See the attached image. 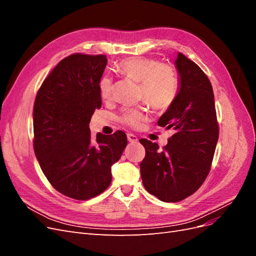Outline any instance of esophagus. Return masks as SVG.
<instances>
[{"mask_svg":"<svg viewBox=\"0 0 256 256\" xmlns=\"http://www.w3.org/2000/svg\"><path fill=\"white\" fill-rule=\"evenodd\" d=\"M127 138H128V141L131 142V143H136V142L138 141V136H134V134H127Z\"/></svg>","mask_w":256,"mask_h":256,"instance_id":"1","label":"esophagus"}]
</instances>
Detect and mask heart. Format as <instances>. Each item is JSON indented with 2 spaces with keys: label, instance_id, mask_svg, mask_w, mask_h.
Instances as JSON below:
<instances>
[{
  "label": "heart",
  "instance_id": "1",
  "mask_svg": "<svg viewBox=\"0 0 256 256\" xmlns=\"http://www.w3.org/2000/svg\"><path fill=\"white\" fill-rule=\"evenodd\" d=\"M116 69L128 78L141 82V95L154 109L166 110L173 104L177 95V79L173 69L147 58H130L120 60ZM100 97L104 100L112 96L111 76H104L98 83ZM122 122L138 129L148 120V114L142 106L127 108L122 111Z\"/></svg>",
  "mask_w": 256,
  "mask_h": 256
}]
</instances>
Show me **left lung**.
Returning <instances> with one entry per match:
<instances>
[{"label":"left lung","instance_id":"8db88e82","mask_svg":"<svg viewBox=\"0 0 256 256\" xmlns=\"http://www.w3.org/2000/svg\"><path fill=\"white\" fill-rule=\"evenodd\" d=\"M175 67L180 90L160 116L158 125L173 129L164 150L141 138L145 158L141 177L145 189L164 202H180L193 194L207 177L214 158L219 127L210 81L194 62L178 53Z\"/></svg>","mask_w":256,"mask_h":256}]
</instances>
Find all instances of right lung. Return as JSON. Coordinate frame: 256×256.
Wrapping results in <instances>:
<instances>
[{"mask_svg": "<svg viewBox=\"0 0 256 256\" xmlns=\"http://www.w3.org/2000/svg\"><path fill=\"white\" fill-rule=\"evenodd\" d=\"M106 56L72 54L46 78L34 102V150L44 176L62 194L88 200L112 180V166L127 146L122 131L90 136L92 113L102 106L98 83Z\"/></svg>", "mask_w": 256, "mask_h": 256, "instance_id": "1", "label": "right lung"}]
</instances>
